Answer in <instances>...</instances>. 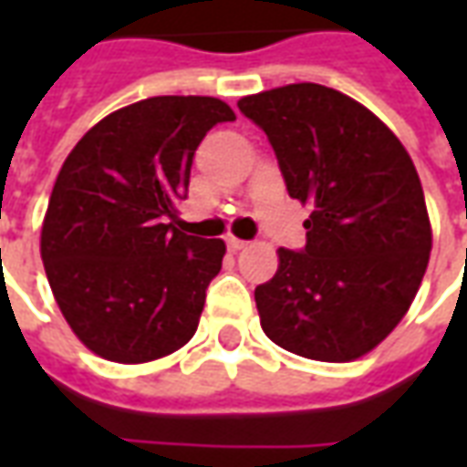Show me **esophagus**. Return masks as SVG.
<instances>
[{"mask_svg": "<svg viewBox=\"0 0 467 467\" xmlns=\"http://www.w3.org/2000/svg\"><path fill=\"white\" fill-rule=\"evenodd\" d=\"M247 247V243L244 240H237V237H227V250L230 253H240V250H244Z\"/></svg>", "mask_w": 467, "mask_h": 467, "instance_id": "1", "label": "esophagus"}]
</instances>
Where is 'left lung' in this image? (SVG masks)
Instances as JSON below:
<instances>
[{"mask_svg": "<svg viewBox=\"0 0 467 467\" xmlns=\"http://www.w3.org/2000/svg\"><path fill=\"white\" fill-rule=\"evenodd\" d=\"M237 107L267 134L290 197L310 204L303 250L280 247L275 277L254 287L265 335L310 360H355L400 323L431 257L410 154L330 87H277Z\"/></svg>", "mask_w": 467, "mask_h": 467, "instance_id": "8db88e82", "label": "left lung"}]
</instances>
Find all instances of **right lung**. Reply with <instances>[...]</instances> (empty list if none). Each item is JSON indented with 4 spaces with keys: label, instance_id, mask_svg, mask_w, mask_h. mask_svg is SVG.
Here are the masks:
<instances>
[{
    "label": "right lung",
    "instance_id": "right-lung-1",
    "mask_svg": "<svg viewBox=\"0 0 467 467\" xmlns=\"http://www.w3.org/2000/svg\"><path fill=\"white\" fill-rule=\"evenodd\" d=\"M234 112L214 97H150L77 142L42 224V263L59 310L92 352L150 362L197 330L223 240L174 227L194 150Z\"/></svg>",
    "mask_w": 467,
    "mask_h": 467
}]
</instances>
